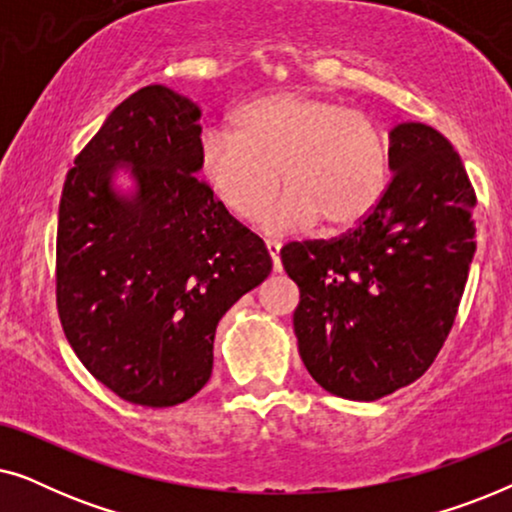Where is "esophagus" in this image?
<instances>
[{
  "label": "esophagus",
  "mask_w": 512,
  "mask_h": 512,
  "mask_svg": "<svg viewBox=\"0 0 512 512\" xmlns=\"http://www.w3.org/2000/svg\"><path fill=\"white\" fill-rule=\"evenodd\" d=\"M265 251H268V256L272 261V270H275V272L282 270V263H279V244L268 240V242H265Z\"/></svg>",
  "instance_id": "34e87169"
}]
</instances>
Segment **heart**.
Segmentation results:
<instances>
[{
    "label": "heart",
    "mask_w": 512,
    "mask_h": 512,
    "mask_svg": "<svg viewBox=\"0 0 512 512\" xmlns=\"http://www.w3.org/2000/svg\"><path fill=\"white\" fill-rule=\"evenodd\" d=\"M233 125L202 135L200 172L242 221L263 212L282 174L286 191L261 219L268 233L317 221L328 233H345L366 221L387 191V139L345 104L289 90L244 104Z\"/></svg>",
    "instance_id": "b5f03b06"
}]
</instances>
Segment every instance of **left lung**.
Listing matches in <instances>:
<instances>
[{
	"label": "left lung",
	"instance_id": "left-lung-1",
	"mask_svg": "<svg viewBox=\"0 0 512 512\" xmlns=\"http://www.w3.org/2000/svg\"><path fill=\"white\" fill-rule=\"evenodd\" d=\"M389 139L394 174L373 214L340 237L279 251L300 289V359L349 401H377L429 370L475 251V191L459 153L424 123L396 125Z\"/></svg>",
	"mask_w": 512,
	"mask_h": 512
}]
</instances>
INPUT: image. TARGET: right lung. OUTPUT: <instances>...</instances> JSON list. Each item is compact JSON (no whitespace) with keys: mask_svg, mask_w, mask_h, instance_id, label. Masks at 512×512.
Instances as JSON below:
<instances>
[{"mask_svg":"<svg viewBox=\"0 0 512 512\" xmlns=\"http://www.w3.org/2000/svg\"><path fill=\"white\" fill-rule=\"evenodd\" d=\"M200 109L146 86L111 111L67 174L55 249L62 331L123 401L170 408L205 387L219 319L270 275L258 235L200 170ZM128 166L136 193L113 191Z\"/></svg>","mask_w":512,"mask_h":512,"instance_id":"right-lung-1","label":"right lung"}]
</instances>
